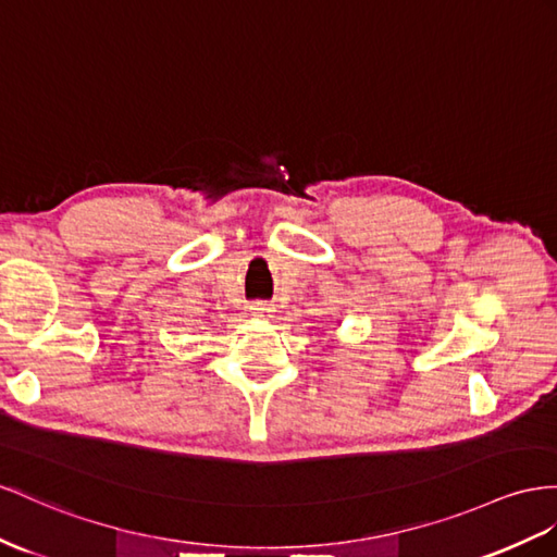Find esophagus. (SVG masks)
<instances>
[{"instance_id":"34e87169","label":"esophagus","mask_w":557,"mask_h":557,"mask_svg":"<svg viewBox=\"0 0 557 557\" xmlns=\"http://www.w3.org/2000/svg\"><path fill=\"white\" fill-rule=\"evenodd\" d=\"M249 310H251V315L253 318H261V320H268V318H273V306L270 304H263V301H256V304H251L249 306Z\"/></svg>"}]
</instances>
